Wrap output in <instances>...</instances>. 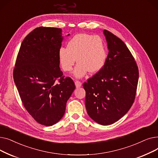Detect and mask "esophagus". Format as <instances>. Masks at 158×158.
I'll use <instances>...</instances> for the list:
<instances>
[{"label":"esophagus","mask_w":158,"mask_h":158,"mask_svg":"<svg viewBox=\"0 0 158 158\" xmlns=\"http://www.w3.org/2000/svg\"><path fill=\"white\" fill-rule=\"evenodd\" d=\"M75 85H76V86L77 88H79V87H81L82 86V83L81 82L79 81H75Z\"/></svg>","instance_id":"obj_1"}]
</instances>
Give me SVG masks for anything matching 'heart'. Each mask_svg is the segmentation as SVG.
Segmentation results:
<instances>
[{
  "instance_id": "1",
  "label": "heart",
  "mask_w": 158,
  "mask_h": 158,
  "mask_svg": "<svg viewBox=\"0 0 158 158\" xmlns=\"http://www.w3.org/2000/svg\"><path fill=\"white\" fill-rule=\"evenodd\" d=\"M58 58L62 69L70 72L77 62L73 71L77 78L83 77L88 71L96 73L104 66L107 52L102 39L98 36L80 33L73 36L67 44L66 48L61 47Z\"/></svg>"
}]
</instances>
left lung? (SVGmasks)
<instances>
[{"label": "left lung", "mask_w": 158, "mask_h": 158, "mask_svg": "<svg viewBox=\"0 0 158 158\" xmlns=\"http://www.w3.org/2000/svg\"><path fill=\"white\" fill-rule=\"evenodd\" d=\"M109 52L102 69L83 83L88 115L110 125L125 115L134 103L139 71L133 56L119 38L104 30Z\"/></svg>", "instance_id": "1"}]
</instances>
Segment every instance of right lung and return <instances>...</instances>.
<instances>
[{"label": "right lung", "instance_id": "add662e5", "mask_svg": "<svg viewBox=\"0 0 158 158\" xmlns=\"http://www.w3.org/2000/svg\"><path fill=\"white\" fill-rule=\"evenodd\" d=\"M61 32L60 28L45 27L31 31L22 41L13 70L24 107L45 126L63 117L66 102L76 88L73 80L64 77L60 68Z\"/></svg>", "mask_w": 158, "mask_h": 158}]
</instances>
